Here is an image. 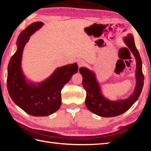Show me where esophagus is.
Segmentation results:
<instances>
[{
    "instance_id": "esophagus-1",
    "label": "esophagus",
    "mask_w": 151,
    "mask_h": 151,
    "mask_svg": "<svg viewBox=\"0 0 151 151\" xmlns=\"http://www.w3.org/2000/svg\"><path fill=\"white\" fill-rule=\"evenodd\" d=\"M78 67H82V66H84V65H85V62H84V60H78Z\"/></svg>"
}]
</instances>
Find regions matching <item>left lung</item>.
I'll return each instance as SVG.
<instances>
[{"label":"left lung","mask_w":151,"mask_h":151,"mask_svg":"<svg viewBox=\"0 0 151 151\" xmlns=\"http://www.w3.org/2000/svg\"><path fill=\"white\" fill-rule=\"evenodd\" d=\"M124 41L135 56L137 62V85L134 93L129 98L116 102L107 100L101 93L100 88L96 81L94 73L84 67L79 69L82 76V86L86 91V106L89 111L101 117H115L124 113L137 100L142 91L144 75L142 72V60L135 45L132 34H128Z\"/></svg>","instance_id":"8db88e82"}]
</instances>
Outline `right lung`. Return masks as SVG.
Returning <instances> with one entry per match:
<instances>
[{
	"mask_svg": "<svg viewBox=\"0 0 151 151\" xmlns=\"http://www.w3.org/2000/svg\"><path fill=\"white\" fill-rule=\"evenodd\" d=\"M43 25L42 22L31 24L21 32L17 41V50L8 67L7 88L9 95L22 110L33 116H48L60 108L61 91L72 76L77 73L76 63L58 68L49 78L36 86L26 82L21 69L24 45L30 37Z\"/></svg>",
	"mask_w": 151,
	"mask_h": 151,
	"instance_id": "obj_1",
	"label": "right lung"
}]
</instances>
